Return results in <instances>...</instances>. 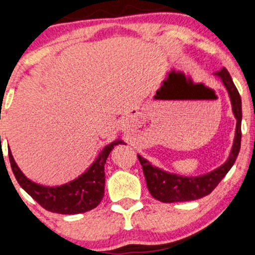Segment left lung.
I'll use <instances>...</instances> for the list:
<instances>
[{
    "label": "left lung",
    "mask_w": 255,
    "mask_h": 255,
    "mask_svg": "<svg viewBox=\"0 0 255 255\" xmlns=\"http://www.w3.org/2000/svg\"><path fill=\"white\" fill-rule=\"evenodd\" d=\"M216 76L222 79V83L228 91L231 97L232 108L236 119V131L235 139L233 143V148L229 155L228 160L220 167L215 168L211 172L198 177H183L179 174L168 173L160 168L153 166L143 159L141 155H137L139 161L142 166L143 174L146 178V184L148 191L158 201L162 203H173V202H186L195 201V199L202 198L209 195L214 189L219 185L221 180L228 173L233 165L238 158L241 146V97L238 89L233 83V79L227 71L226 67L215 73Z\"/></svg>",
    "instance_id": "obj_1"
}]
</instances>
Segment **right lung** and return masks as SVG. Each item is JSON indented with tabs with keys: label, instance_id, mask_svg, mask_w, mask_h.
<instances>
[{
	"label": "right lung",
	"instance_id": "right-lung-1",
	"mask_svg": "<svg viewBox=\"0 0 255 255\" xmlns=\"http://www.w3.org/2000/svg\"><path fill=\"white\" fill-rule=\"evenodd\" d=\"M119 143H122V141L116 140L104 147L87 172L79 176L77 179L54 188L39 185L29 180L17 167L10 149L8 151V157L17 183L30 197L51 213L73 215L94 209L101 203L104 196L106 183L104 165L109 153Z\"/></svg>",
	"mask_w": 255,
	"mask_h": 255
}]
</instances>
